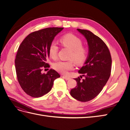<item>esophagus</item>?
<instances>
[{
  "mask_svg": "<svg viewBox=\"0 0 130 130\" xmlns=\"http://www.w3.org/2000/svg\"><path fill=\"white\" fill-rule=\"evenodd\" d=\"M63 78H65V79H66V80H69L71 79V78H70V77H69V76H63Z\"/></svg>",
  "mask_w": 130,
  "mask_h": 130,
  "instance_id": "1",
  "label": "esophagus"
}]
</instances>
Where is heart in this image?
Listing matches in <instances>:
<instances>
[{"label": "heart", "instance_id": "obj_1", "mask_svg": "<svg viewBox=\"0 0 130 130\" xmlns=\"http://www.w3.org/2000/svg\"><path fill=\"white\" fill-rule=\"evenodd\" d=\"M61 44L71 50L68 61H59L53 64V68L61 74H66L74 68L73 61L77 64H81L85 61L87 57L88 50L84 46L83 42L78 37L72 34H67L62 36L60 40ZM58 46L55 41L50 43L49 47V55L51 58L56 59L57 56Z\"/></svg>", "mask_w": 130, "mask_h": 130}]
</instances>
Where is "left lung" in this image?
<instances>
[{
    "mask_svg": "<svg viewBox=\"0 0 130 130\" xmlns=\"http://www.w3.org/2000/svg\"><path fill=\"white\" fill-rule=\"evenodd\" d=\"M77 30L87 40L89 53L85 65L78 70L85 78H75L77 86L70 93L78 101L87 102L95 98L107 83L111 75L112 58L107 46L100 37L89 30Z\"/></svg>",
    "mask_w": 130,
    "mask_h": 130,
    "instance_id": "1",
    "label": "left lung"
}]
</instances>
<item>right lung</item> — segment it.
Returning a JSON list of instances; mask_svg holds the SVG:
<instances>
[{"instance_id": "obj_1", "label": "right lung", "mask_w": 130, "mask_h": 130, "mask_svg": "<svg viewBox=\"0 0 130 130\" xmlns=\"http://www.w3.org/2000/svg\"><path fill=\"white\" fill-rule=\"evenodd\" d=\"M63 27H48L30 34L19 45L15 58L17 80L23 90L33 98H39L52 89L54 80L60 75L54 69L42 73L49 68V47L56 35Z\"/></svg>"}]
</instances>
